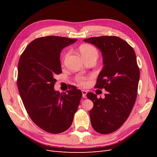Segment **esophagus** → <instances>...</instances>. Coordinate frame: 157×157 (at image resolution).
I'll return each instance as SVG.
<instances>
[{
	"mask_svg": "<svg viewBox=\"0 0 157 157\" xmlns=\"http://www.w3.org/2000/svg\"><path fill=\"white\" fill-rule=\"evenodd\" d=\"M82 97L84 98H86V94H87V91L86 90H82Z\"/></svg>",
	"mask_w": 157,
	"mask_h": 157,
	"instance_id": "obj_1",
	"label": "esophagus"
}]
</instances>
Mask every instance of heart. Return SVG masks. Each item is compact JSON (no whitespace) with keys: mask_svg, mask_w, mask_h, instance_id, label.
I'll return each mask as SVG.
<instances>
[{"mask_svg":"<svg viewBox=\"0 0 157 157\" xmlns=\"http://www.w3.org/2000/svg\"><path fill=\"white\" fill-rule=\"evenodd\" d=\"M79 52L80 54L82 56L84 59H86L89 58H98V51L96 47L91 45V44H82L79 47ZM70 52H68L64 55L63 57V61L65 60V59L67 58L68 56L69 55ZM76 80L77 82L81 86H85L87 84V78L84 77H77L76 78Z\"/></svg>","mask_w":157,"mask_h":157,"instance_id":"b5f03b06","label":"heart"}]
</instances>
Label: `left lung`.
Instances as JSON below:
<instances>
[{
    "label": "left lung",
    "instance_id": "left-lung-1",
    "mask_svg": "<svg viewBox=\"0 0 157 157\" xmlns=\"http://www.w3.org/2000/svg\"><path fill=\"white\" fill-rule=\"evenodd\" d=\"M101 50L103 67L95 88L105 89V98L88 92L87 98L94 103L90 111L95 131L107 134L117 130L132 110L136 100L140 69L132 47L116 36H101L84 39Z\"/></svg>",
    "mask_w": 157,
    "mask_h": 157
}]
</instances>
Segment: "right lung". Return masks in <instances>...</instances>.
Wrapping results in <instances>:
<instances>
[{"mask_svg": "<svg viewBox=\"0 0 157 157\" xmlns=\"http://www.w3.org/2000/svg\"><path fill=\"white\" fill-rule=\"evenodd\" d=\"M77 39L48 36L29 44L18 63L17 84L31 119L51 134H59L72 124L82 94L71 86L66 93L55 91V76L61 71L60 52Z\"/></svg>", "mask_w": 157, "mask_h": 157, "instance_id": "right-lung-1", "label": "right lung"}]
</instances>
